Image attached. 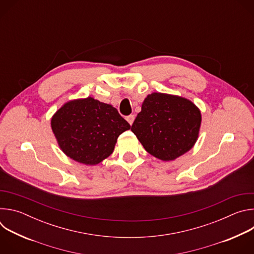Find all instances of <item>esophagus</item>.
Segmentation results:
<instances>
[{"label": "esophagus", "instance_id": "34e87169", "mask_svg": "<svg viewBox=\"0 0 254 254\" xmlns=\"http://www.w3.org/2000/svg\"><path fill=\"white\" fill-rule=\"evenodd\" d=\"M127 121L128 124L131 126L132 123H133V121H134V116H133V115H130V116L127 117Z\"/></svg>", "mask_w": 254, "mask_h": 254}]
</instances>
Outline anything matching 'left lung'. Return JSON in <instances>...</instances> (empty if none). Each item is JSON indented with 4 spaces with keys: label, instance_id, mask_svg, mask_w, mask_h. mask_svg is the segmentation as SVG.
Returning <instances> with one entry per match:
<instances>
[{
    "label": "left lung",
    "instance_id": "8db88e82",
    "mask_svg": "<svg viewBox=\"0 0 254 254\" xmlns=\"http://www.w3.org/2000/svg\"><path fill=\"white\" fill-rule=\"evenodd\" d=\"M200 126L201 113L192 101L154 92L144 98L131 131L148 153L173 161L193 148Z\"/></svg>",
    "mask_w": 254,
    "mask_h": 254
}]
</instances>
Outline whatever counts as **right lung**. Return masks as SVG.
Listing matches in <instances>:
<instances>
[{"label": "right lung", "mask_w": 254, "mask_h": 254, "mask_svg": "<svg viewBox=\"0 0 254 254\" xmlns=\"http://www.w3.org/2000/svg\"><path fill=\"white\" fill-rule=\"evenodd\" d=\"M51 127L67 157L93 166L113 154L119 135L130 126L113 105L87 97L60 107Z\"/></svg>", "instance_id": "1"}]
</instances>
